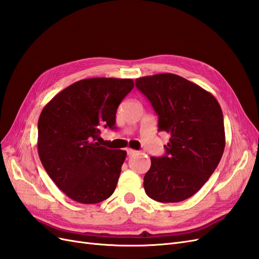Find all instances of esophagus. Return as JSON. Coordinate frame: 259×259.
Masks as SVG:
<instances>
[{"label": "esophagus", "mask_w": 259, "mask_h": 259, "mask_svg": "<svg viewBox=\"0 0 259 259\" xmlns=\"http://www.w3.org/2000/svg\"><path fill=\"white\" fill-rule=\"evenodd\" d=\"M126 152H127V155H130V156L137 154V151H136V150H133V149H131V148H127V149H126Z\"/></svg>", "instance_id": "esophagus-1"}]
</instances>
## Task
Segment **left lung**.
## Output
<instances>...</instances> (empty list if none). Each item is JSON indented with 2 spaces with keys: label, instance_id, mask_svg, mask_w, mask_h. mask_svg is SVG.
I'll return each instance as SVG.
<instances>
[{
  "label": "left lung",
  "instance_id": "obj_1",
  "mask_svg": "<svg viewBox=\"0 0 259 259\" xmlns=\"http://www.w3.org/2000/svg\"><path fill=\"white\" fill-rule=\"evenodd\" d=\"M136 88L158 115V131L170 135L165 155L151 156L145 191L158 202L184 201L201 189L222 159V108L210 93L176 74L139 77Z\"/></svg>",
  "mask_w": 259,
  "mask_h": 259
}]
</instances>
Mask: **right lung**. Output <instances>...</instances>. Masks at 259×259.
<instances>
[{
    "mask_svg": "<svg viewBox=\"0 0 259 259\" xmlns=\"http://www.w3.org/2000/svg\"><path fill=\"white\" fill-rule=\"evenodd\" d=\"M132 79L93 77L71 84L38 117L37 151L46 173L67 197L95 204L114 192L126 151L100 146V130H114Z\"/></svg>",
    "mask_w": 259,
    "mask_h": 259,
    "instance_id": "add662e5",
    "label": "right lung"
}]
</instances>
